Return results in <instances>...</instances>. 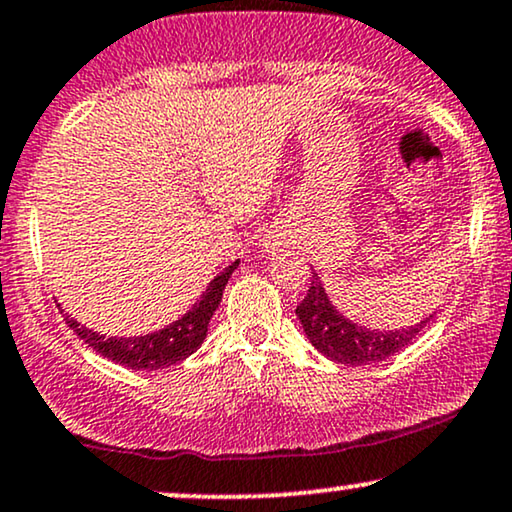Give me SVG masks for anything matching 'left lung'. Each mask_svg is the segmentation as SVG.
I'll return each mask as SVG.
<instances>
[{
	"mask_svg": "<svg viewBox=\"0 0 512 512\" xmlns=\"http://www.w3.org/2000/svg\"><path fill=\"white\" fill-rule=\"evenodd\" d=\"M300 319L304 335L319 349L323 357L338 361L347 366H364L385 361L394 357L399 349H404L416 335L428 326L425 319L411 328H399V331H368L345 319L338 309L328 302L326 290L321 286V278L312 271V283H309L307 295L295 309Z\"/></svg>",
	"mask_w": 512,
	"mask_h": 512,
	"instance_id": "obj_1",
	"label": "left lung"
}]
</instances>
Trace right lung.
<instances>
[{"instance_id":"1","label":"right lung","mask_w":512,"mask_h":512,"mask_svg":"<svg viewBox=\"0 0 512 512\" xmlns=\"http://www.w3.org/2000/svg\"><path fill=\"white\" fill-rule=\"evenodd\" d=\"M236 267L238 260L231 267H226L222 274L212 278L203 297L179 321L151 335H141V338H106V335H99L80 326L70 316H66V323L77 333V338H82L89 347L96 349L101 357L111 359L120 366L134 368V371H155V368L179 364V361H184L203 345L205 335H208V323L219 307V302H222L224 286L229 283Z\"/></svg>"}]
</instances>
